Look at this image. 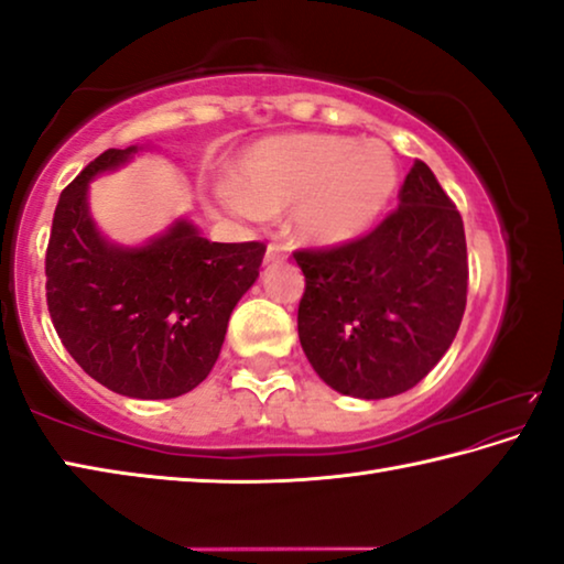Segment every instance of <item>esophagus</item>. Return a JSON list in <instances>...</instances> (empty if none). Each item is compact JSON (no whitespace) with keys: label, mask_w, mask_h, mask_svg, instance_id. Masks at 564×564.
<instances>
[{"label":"esophagus","mask_w":564,"mask_h":564,"mask_svg":"<svg viewBox=\"0 0 564 564\" xmlns=\"http://www.w3.org/2000/svg\"><path fill=\"white\" fill-rule=\"evenodd\" d=\"M285 251H289V248H285L283 243H269V248H265V263H273V261L283 259Z\"/></svg>","instance_id":"esophagus-1"}]
</instances>
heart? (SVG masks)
<instances>
[{"mask_svg": "<svg viewBox=\"0 0 564 564\" xmlns=\"http://www.w3.org/2000/svg\"><path fill=\"white\" fill-rule=\"evenodd\" d=\"M395 186V156L378 141L283 133L248 147L234 164V186L218 196L246 218L293 206L291 226L301 241L343 246L376 226Z\"/></svg>", "mask_w": 564, "mask_h": 564, "instance_id": "heart-1", "label": "heart"}]
</instances>
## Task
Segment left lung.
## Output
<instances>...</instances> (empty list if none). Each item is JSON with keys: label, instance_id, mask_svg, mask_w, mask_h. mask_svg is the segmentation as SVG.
Here are the masks:
<instances>
[{"label": "left lung", "instance_id": "left-lung-1", "mask_svg": "<svg viewBox=\"0 0 564 564\" xmlns=\"http://www.w3.org/2000/svg\"><path fill=\"white\" fill-rule=\"evenodd\" d=\"M398 208L356 241L299 248V338L343 395L390 398L417 386L451 348L467 303L460 212L415 159Z\"/></svg>", "mask_w": 564, "mask_h": 564}]
</instances>
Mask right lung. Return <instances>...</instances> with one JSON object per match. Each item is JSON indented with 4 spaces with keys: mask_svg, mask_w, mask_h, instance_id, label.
Returning <instances> with one entry per match:
<instances>
[{
    "mask_svg": "<svg viewBox=\"0 0 564 564\" xmlns=\"http://www.w3.org/2000/svg\"><path fill=\"white\" fill-rule=\"evenodd\" d=\"M131 154L137 147L107 149L62 191L44 261L46 305L84 373L119 395L164 400L212 373L265 246L214 243L188 221L141 248L104 241L89 216V181Z\"/></svg>",
    "mask_w": 564,
    "mask_h": 564,
    "instance_id": "1",
    "label": "right lung"
}]
</instances>
